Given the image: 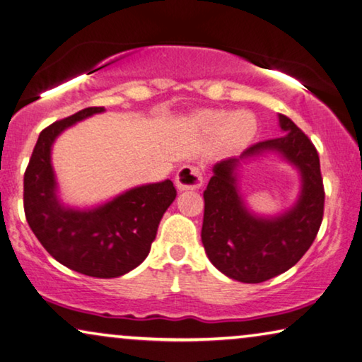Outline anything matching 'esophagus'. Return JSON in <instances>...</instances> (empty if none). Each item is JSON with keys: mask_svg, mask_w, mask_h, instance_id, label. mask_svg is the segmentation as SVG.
Wrapping results in <instances>:
<instances>
[{"mask_svg": "<svg viewBox=\"0 0 362 362\" xmlns=\"http://www.w3.org/2000/svg\"><path fill=\"white\" fill-rule=\"evenodd\" d=\"M175 185L180 192L185 190H195V188H199L203 185V175L202 170L195 165H182L179 172L175 175Z\"/></svg>", "mask_w": 362, "mask_h": 362, "instance_id": "1", "label": "esophagus"}]
</instances>
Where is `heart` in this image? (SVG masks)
Here are the masks:
<instances>
[{
  "label": "heart",
  "instance_id": "heart-1",
  "mask_svg": "<svg viewBox=\"0 0 362 362\" xmlns=\"http://www.w3.org/2000/svg\"><path fill=\"white\" fill-rule=\"evenodd\" d=\"M202 125L209 133H223L226 148L240 149L249 144L257 133V118L253 113L247 110L239 112H224V110H209L202 113L199 117Z\"/></svg>",
  "mask_w": 362,
  "mask_h": 362
}]
</instances>
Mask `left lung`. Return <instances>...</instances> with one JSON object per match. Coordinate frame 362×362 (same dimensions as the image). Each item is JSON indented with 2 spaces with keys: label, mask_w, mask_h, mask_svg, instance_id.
I'll use <instances>...</instances> for the list:
<instances>
[{
  "label": "left lung",
  "mask_w": 362,
  "mask_h": 362,
  "mask_svg": "<svg viewBox=\"0 0 362 362\" xmlns=\"http://www.w3.org/2000/svg\"><path fill=\"white\" fill-rule=\"evenodd\" d=\"M279 138L245 149L239 158L213 165L204 198L202 242L209 262L228 278L240 283H263L288 272L309 250L323 218L319 154L310 139L279 113ZM276 153L301 177L300 197L293 207L274 216L253 214L238 187L242 163Z\"/></svg>",
  "instance_id": "obj_1"
}]
</instances>
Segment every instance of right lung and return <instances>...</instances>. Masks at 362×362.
I'll return each instance as SVG.
<instances>
[{"label": "right lung", "mask_w": 362, "mask_h": 362, "mask_svg": "<svg viewBox=\"0 0 362 362\" xmlns=\"http://www.w3.org/2000/svg\"><path fill=\"white\" fill-rule=\"evenodd\" d=\"M102 112L104 107L79 110L39 134L24 175V211L32 233L57 262L88 276L117 278L148 257L177 192L167 179L133 187L93 208L62 202L52 164L53 144L64 129Z\"/></svg>", "instance_id": "add662e5"}]
</instances>
